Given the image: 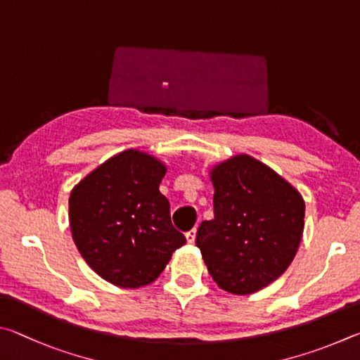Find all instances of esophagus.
<instances>
[{"label": "esophagus", "instance_id": "1", "mask_svg": "<svg viewBox=\"0 0 360 360\" xmlns=\"http://www.w3.org/2000/svg\"><path fill=\"white\" fill-rule=\"evenodd\" d=\"M188 243H194V240H196V229H191L190 232H186L185 234Z\"/></svg>", "mask_w": 360, "mask_h": 360}]
</instances>
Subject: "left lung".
Returning a JSON list of instances; mask_svg holds the SVG:
<instances>
[{"label":"left lung","instance_id":"left-lung-1","mask_svg":"<svg viewBox=\"0 0 360 360\" xmlns=\"http://www.w3.org/2000/svg\"><path fill=\"white\" fill-rule=\"evenodd\" d=\"M215 218L196 245L213 281L247 295L269 286L292 262L304 234L302 194L266 164L236 155L210 169Z\"/></svg>","mask_w":360,"mask_h":360}]
</instances>
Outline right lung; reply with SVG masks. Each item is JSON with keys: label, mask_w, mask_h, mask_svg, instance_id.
<instances>
[{"label": "right lung", "mask_w": 360, "mask_h": 360, "mask_svg": "<svg viewBox=\"0 0 360 360\" xmlns=\"http://www.w3.org/2000/svg\"><path fill=\"white\" fill-rule=\"evenodd\" d=\"M166 164L131 148L72 188L69 224L75 247L101 278L120 288L153 283L186 238L170 223L160 193Z\"/></svg>", "instance_id": "obj_1"}]
</instances>
